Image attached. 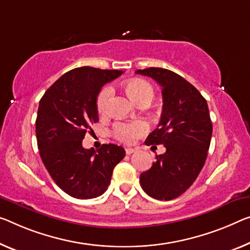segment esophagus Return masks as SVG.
Segmentation results:
<instances>
[{
    "label": "esophagus",
    "mask_w": 250,
    "mask_h": 250,
    "mask_svg": "<svg viewBox=\"0 0 250 250\" xmlns=\"http://www.w3.org/2000/svg\"><path fill=\"white\" fill-rule=\"evenodd\" d=\"M136 151V148H133V147H126L125 148V152H126V154H132V153H134Z\"/></svg>",
    "instance_id": "34e87169"
}]
</instances>
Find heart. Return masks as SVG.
<instances>
[{
    "mask_svg": "<svg viewBox=\"0 0 250 250\" xmlns=\"http://www.w3.org/2000/svg\"><path fill=\"white\" fill-rule=\"evenodd\" d=\"M125 89L127 94L130 96L136 104L141 102H151L154 96V89L149 85L147 82L143 79H132L128 80L125 83ZM113 95L112 87L106 86L101 90L97 97V110L98 113H105L108 106L109 99ZM147 130V126L145 123L141 121L132 122V123H117L114 127V133L117 138L124 142H133L135 141L138 136L143 135V134Z\"/></svg>",
    "mask_w": 250,
    "mask_h": 250,
    "instance_id": "b5f03b06",
    "label": "heart"
}]
</instances>
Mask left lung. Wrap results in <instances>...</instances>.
Wrapping results in <instances>:
<instances>
[{"label": "left lung", "mask_w": 250, "mask_h": 250, "mask_svg": "<svg viewBox=\"0 0 250 250\" xmlns=\"http://www.w3.org/2000/svg\"><path fill=\"white\" fill-rule=\"evenodd\" d=\"M135 72L161 86V121L145 144L167 148L140 175V184L149 197L168 201L189 189L205 165L212 135L208 104L197 88L173 71L151 67Z\"/></svg>", "instance_id": "obj_1"}]
</instances>
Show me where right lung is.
<instances>
[{
    "instance_id": "right-lung-1",
    "label": "right lung",
    "mask_w": 250,
    "mask_h": 250,
    "mask_svg": "<svg viewBox=\"0 0 250 250\" xmlns=\"http://www.w3.org/2000/svg\"><path fill=\"white\" fill-rule=\"evenodd\" d=\"M122 74L93 67L72 69L40 99L36 135L41 160L57 186L76 199L102 195L114 167L125 156V149L115 144L83 147L90 124L98 122L99 91Z\"/></svg>"
}]
</instances>
